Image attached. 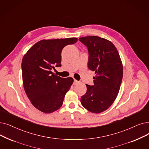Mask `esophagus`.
Instances as JSON below:
<instances>
[{
  "label": "esophagus",
  "mask_w": 149,
  "mask_h": 149,
  "mask_svg": "<svg viewBox=\"0 0 149 149\" xmlns=\"http://www.w3.org/2000/svg\"><path fill=\"white\" fill-rule=\"evenodd\" d=\"M79 83V81H77V80H76L75 79H74V85H76V84H77V83Z\"/></svg>",
  "instance_id": "34e87169"
}]
</instances>
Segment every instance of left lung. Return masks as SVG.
I'll list each match as a JSON object with an SVG mask.
<instances>
[{"mask_svg": "<svg viewBox=\"0 0 149 149\" xmlns=\"http://www.w3.org/2000/svg\"><path fill=\"white\" fill-rule=\"evenodd\" d=\"M88 48V68L94 71V85H86V93L81 103L90 112L100 113L110 107L119 93L123 66L117 49L105 38L89 36L79 38Z\"/></svg>", "mask_w": 149, "mask_h": 149, "instance_id": "left-lung-1", "label": "left lung"}]
</instances>
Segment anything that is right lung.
I'll return each instance as SVG.
<instances>
[{"label":"right lung","mask_w":149,"mask_h":149,"mask_svg":"<svg viewBox=\"0 0 149 149\" xmlns=\"http://www.w3.org/2000/svg\"><path fill=\"white\" fill-rule=\"evenodd\" d=\"M77 38L43 40L37 42L25 54L22 61L25 92L36 108L45 113L56 111L74 82L71 77L61 78L52 72L61 66V52Z\"/></svg>","instance_id":"add662e5"}]
</instances>
